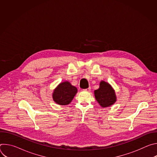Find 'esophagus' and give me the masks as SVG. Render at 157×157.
I'll use <instances>...</instances> for the list:
<instances>
[{"instance_id": "1", "label": "esophagus", "mask_w": 157, "mask_h": 157, "mask_svg": "<svg viewBox=\"0 0 157 157\" xmlns=\"http://www.w3.org/2000/svg\"><path fill=\"white\" fill-rule=\"evenodd\" d=\"M84 91H87V92H89L91 91V87H88L87 89H84Z\"/></svg>"}]
</instances>
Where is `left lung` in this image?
Returning a JSON list of instances; mask_svg holds the SVG:
<instances>
[{"label":"left lung","mask_w":157,"mask_h":157,"mask_svg":"<svg viewBox=\"0 0 157 157\" xmlns=\"http://www.w3.org/2000/svg\"><path fill=\"white\" fill-rule=\"evenodd\" d=\"M94 93L95 98L101 107H110L117 101L115 90L109 83L104 81L100 82L99 89Z\"/></svg>","instance_id":"1"}]
</instances>
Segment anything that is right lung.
Segmentation results:
<instances>
[{
    "label": "right lung",
    "instance_id": "obj_1",
    "mask_svg": "<svg viewBox=\"0 0 157 157\" xmlns=\"http://www.w3.org/2000/svg\"><path fill=\"white\" fill-rule=\"evenodd\" d=\"M77 93V88L66 81L59 83L54 89L52 98L57 104L66 105L71 103Z\"/></svg>",
    "mask_w": 157,
    "mask_h": 157
}]
</instances>
